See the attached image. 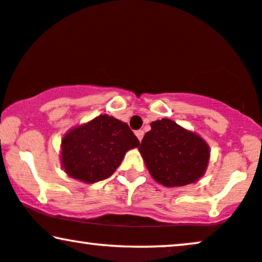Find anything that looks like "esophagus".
Listing matches in <instances>:
<instances>
[{"label":"esophagus","mask_w":262,"mask_h":262,"mask_svg":"<svg viewBox=\"0 0 262 262\" xmlns=\"http://www.w3.org/2000/svg\"><path fill=\"white\" fill-rule=\"evenodd\" d=\"M135 135H137L138 137V139H139V141H141L142 140V137H144V130H137L135 132Z\"/></svg>","instance_id":"esophagus-1"}]
</instances>
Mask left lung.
<instances>
[{"label":"left lung","mask_w":262,"mask_h":262,"mask_svg":"<svg viewBox=\"0 0 262 262\" xmlns=\"http://www.w3.org/2000/svg\"><path fill=\"white\" fill-rule=\"evenodd\" d=\"M139 150L152 178L167 187L196 183L209 161L203 139L167 118L152 122Z\"/></svg>","instance_id":"8db88e82"}]
</instances>
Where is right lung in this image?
<instances>
[{
    "label": "right lung",
    "instance_id": "right-lung-1",
    "mask_svg": "<svg viewBox=\"0 0 262 262\" xmlns=\"http://www.w3.org/2000/svg\"><path fill=\"white\" fill-rule=\"evenodd\" d=\"M139 144L127 123L101 115L65 135L61 140V163L71 178L97 183L111 177L125 152Z\"/></svg>",
    "mask_w": 262,
    "mask_h": 262
}]
</instances>
